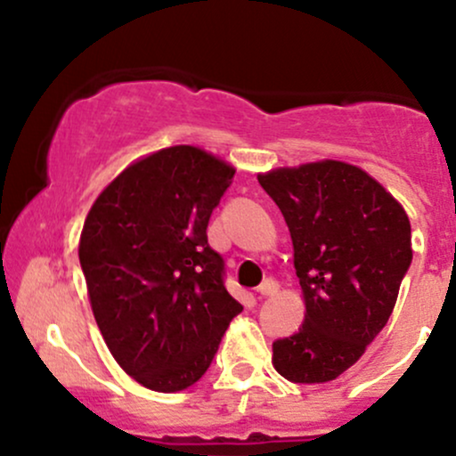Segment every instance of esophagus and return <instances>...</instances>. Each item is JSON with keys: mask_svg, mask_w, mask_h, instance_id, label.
<instances>
[{"mask_svg": "<svg viewBox=\"0 0 456 456\" xmlns=\"http://www.w3.org/2000/svg\"><path fill=\"white\" fill-rule=\"evenodd\" d=\"M279 282H276L274 279H265L264 282H261V285L257 287V294H261V296H265V297H270V296H276L279 294Z\"/></svg>", "mask_w": 456, "mask_h": 456, "instance_id": "esophagus-1", "label": "esophagus"}]
</instances>
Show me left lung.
<instances>
[{
  "instance_id": "8db88e82",
  "label": "left lung",
  "mask_w": 456,
  "mask_h": 456,
  "mask_svg": "<svg viewBox=\"0 0 456 456\" xmlns=\"http://www.w3.org/2000/svg\"><path fill=\"white\" fill-rule=\"evenodd\" d=\"M294 242L305 323L272 345V364L296 384H326L384 330L411 264V224L360 167L317 160L257 175Z\"/></svg>"
}]
</instances>
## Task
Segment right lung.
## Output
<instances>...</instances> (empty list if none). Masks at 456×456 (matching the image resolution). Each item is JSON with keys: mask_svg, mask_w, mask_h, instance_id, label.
<instances>
[{"mask_svg": "<svg viewBox=\"0 0 456 456\" xmlns=\"http://www.w3.org/2000/svg\"><path fill=\"white\" fill-rule=\"evenodd\" d=\"M233 174L195 145L162 148L113 177L83 223L78 261L94 319L115 362L150 390L201 379L242 313L206 233Z\"/></svg>", "mask_w": 456, "mask_h": 456, "instance_id": "right-lung-1", "label": "right lung"}]
</instances>
